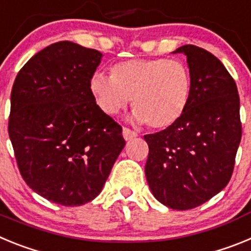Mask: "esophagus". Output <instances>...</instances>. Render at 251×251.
<instances>
[{
	"instance_id": "esophagus-1",
	"label": "esophagus",
	"mask_w": 251,
	"mask_h": 251,
	"mask_svg": "<svg viewBox=\"0 0 251 251\" xmlns=\"http://www.w3.org/2000/svg\"><path fill=\"white\" fill-rule=\"evenodd\" d=\"M137 136H138V134H137L134 130L129 129V128H126V127L123 128V137L126 141H132V139L136 138Z\"/></svg>"
}]
</instances>
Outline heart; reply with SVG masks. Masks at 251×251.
Returning <instances> with one entry per match:
<instances>
[{
	"instance_id": "1",
	"label": "heart",
	"mask_w": 251,
	"mask_h": 251,
	"mask_svg": "<svg viewBox=\"0 0 251 251\" xmlns=\"http://www.w3.org/2000/svg\"><path fill=\"white\" fill-rule=\"evenodd\" d=\"M89 89L105 114L124 109L132 98L133 119L153 129L172 127L186 113L191 99L190 69L165 57L130 59L112 66V76L95 73Z\"/></svg>"
}]
</instances>
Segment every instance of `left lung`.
I'll return each instance as SVG.
<instances>
[{"label": "left lung", "mask_w": 251, "mask_h": 251, "mask_svg": "<svg viewBox=\"0 0 251 251\" xmlns=\"http://www.w3.org/2000/svg\"><path fill=\"white\" fill-rule=\"evenodd\" d=\"M176 52L187 56L192 77L183 117L161 132L146 134V177L153 196L174 210L208 201L231 178L241 141L240 99L229 72L216 56L195 45Z\"/></svg>", "instance_id": "left-lung-1"}]
</instances>
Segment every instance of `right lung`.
<instances>
[{"label":"right lung","instance_id":"right-lung-1","mask_svg":"<svg viewBox=\"0 0 251 251\" xmlns=\"http://www.w3.org/2000/svg\"><path fill=\"white\" fill-rule=\"evenodd\" d=\"M101 56L59 41L31 57L13 83L8 134L20 174L51 202L94 200L126 145L89 89Z\"/></svg>","mask_w":251,"mask_h":251}]
</instances>
